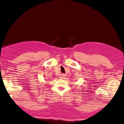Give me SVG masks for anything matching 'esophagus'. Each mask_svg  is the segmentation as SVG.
<instances>
[{
  "mask_svg": "<svg viewBox=\"0 0 124 124\" xmlns=\"http://www.w3.org/2000/svg\"><path fill=\"white\" fill-rule=\"evenodd\" d=\"M65 77V75L64 74H62L60 75V78H64Z\"/></svg>",
  "mask_w": 124,
  "mask_h": 124,
  "instance_id": "obj_1",
  "label": "esophagus"
}]
</instances>
